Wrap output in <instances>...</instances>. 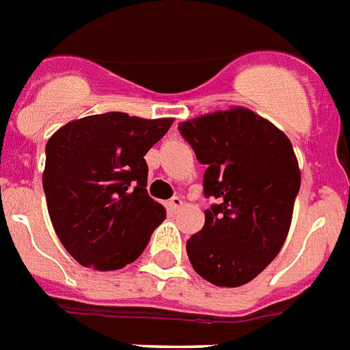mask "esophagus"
Instances as JSON below:
<instances>
[{"label":"esophagus","mask_w":350,"mask_h":350,"mask_svg":"<svg viewBox=\"0 0 350 350\" xmlns=\"http://www.w3.org/2000/svg\"><path fill=\"white\" fill-rule=\"evenodd\" d=\"M166 205H168V208H170V211L177 212L178 208H180L182 205H184V202H182V198H180V196H173V198L170 200V202H168V204H166Z\"/></svg>","instance_id":"esophagus-1"}]
</instances>
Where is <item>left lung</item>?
I'll return each instance as SVG.
<instances>
[{
	"label": "left lung",
	"instance_id": "obj_1",
	"mask_svg": "<svg viewBox=\"0 0 350 350\" xmlns=\"http://www.w3.org/2000/svg\"><path fill=\"white\" fill-rule=\"evenodd\" d=\"M196 159L207 164L204 191L217 198L186 250L200 276L217 286L246 285L285 244L301 170L291 139L244 106L178 124Z\"/></svg>",
	"mask_w": 350,
	"mask_h": 350
}]
</instances>
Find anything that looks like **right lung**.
<instances>
[{
    "label": "right lung",
    "mask_w": 350,
    "mask_h": 350,
    "mask_svg": "<svg viewBox=\"0 0 350 350\" xmlns=\"http://www.w3.org/2000/svg\"><path fill=\"white\" fill-rule=\"evenodd\" d=\"M172 124L111 111L68 122L51 136L42 184L51 223L74 260L116 271L142 255L166 219L145 189V154Z\"/></svg>",
    "instance_id": "obj_1"
}]
</instances>
